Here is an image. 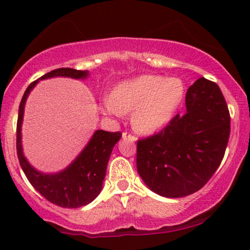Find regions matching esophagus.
I'll list each match as a JSON object with an SVG mask.
<instances>
[{
    "label": "esophagus",
    "instance_id": "1",
    "mask_svg": "<svg viewBox=\"0 0 250 250\" xmlns=\"http://www.w3.org/2000/svg\"><path fill=\"white\" fill-rule=\"evenodd\" d=\"M122 137H123V140H127V141H130V142L136 141V137H135L133 134L127 133V131H125V133L122 134Z\"/></svg>",
    "mask_w": 250,
    "mask_h": 250
}]
</instances>
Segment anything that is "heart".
<instances>
[{
	"label": "heart",
	"mask_w": 250,
	"mask_h": 250,
	"mask_svg": "<svg viewBox=\"0 0 250 250\" xmlns=\"http://www.w3.org/2000/svg\"><path fill=\"white\" fill-rule=\"evenodd\" d=\"M185 96V85L176 77L141 75L117 83L103 110L110 115L131 113L136 131L150 134L170 122Z\"/></svg>",
	"instance_id": "b5f03b06"
}]
</instances>
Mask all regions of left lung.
<instances>
[{"mask_svg":"<svg viewBox=\"0 0 250 250\" xmlns=\"http://www.w3.org/2000/svg\"><path fill=\"white\" fill-rule=\"evenodd\" d=\"M186 113L160 133L137 141L143 182L165 197L200 190L219 168L228 145L230 116L219 85L200 77L186 95Z\"/></svg>","mask_w":250,"mask_h":250,"instance_id":"1","label":"left lung"}]
</instances>
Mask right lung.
<instances>
[{
  "label": "right lung",
  "instance_id": "right-lung-1",
  "mask_svg": "<svg viewBox=\"0 0 250 250\" xmlns=\"http://www.w3.org/2000/svg\"><path fill=\"white\" fill-rule=\"evenodd\" d=\"M89 75L88 70H76L71 68H59L51 70L39 80L30 83L24 91L19 108V119L16 128V149L20 166L24 171L30 185L48 201L62 208H79L87 206L94 201L102 189L107 165L114 146L120 141L122 134L120 131L109 133L105 130H96L90 141L79 156L59 173L44 174L39 171L28 162L22 149L21 127L23 121L24 105L28 95L40 80L51 77H71L75 80H84Z\"/></svg>",
  "mask_w": 250,
  "mask_h": 250
}]
</instances>
